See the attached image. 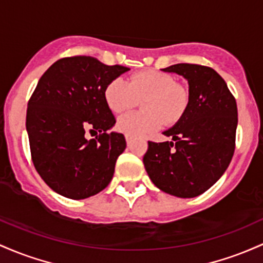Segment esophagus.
<instances>
[{
    "label": "esophagus",
    "instance_id": "obj_1",
    "mask_svg": "<svg viewBox=\"0 0 263 263\" xmlns=\"http://www.w3.org/2000/svg\"><path fill=\"white\" fill-rule=\"evenodd\" d=\"M125 140H126V144H128V146L132 145V138L129 137V135H125Z\"/></svg>",
    "mask_w": 263,
    "mask_h": 263
}]
</instances>
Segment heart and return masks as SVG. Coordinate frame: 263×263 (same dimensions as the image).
Listing matches in <instances>:
<instances>
[{"label":"heart","mask_w":263,"mask_h":263,"mask_svg":"<svg viewBox=\"0 0 263 263\" xmlns=\"http://www.w3.org/2000/svg\"><path fill=\"white\" fill-rule=\"evenodd\" d=\"M108 107L114 113H122L143 99V111H130L118 119L117 129L133 138L158 130L163 123L173 125L186 113L190 104V90L175 82L169 73L161 70H143L130 76L128 81L116 78L104 90Z\"/></svg>","instance_id":"heart-1"}]
</instances>
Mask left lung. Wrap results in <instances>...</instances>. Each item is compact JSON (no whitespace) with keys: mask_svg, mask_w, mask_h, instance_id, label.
<instances>
[{"mask_svg":"<svg viewBox=\"0 0 263 263\" xmlns=\"http://www.w3.org/2000/svg\"><path fill=\"white\" fill-rule=\"evenodd\" d=\"M164 72L187 79L190 104L173 128L174 141H147L144 166L156 187L178 197H195L219 180L235 152L237 105L216 70L201 64L179 63Z\"/></svg>","mask_w":263,"mask_h":263,"instance_id":"left-lung-1","label":"left lung"}]
</instances>
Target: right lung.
<instances>
[{"mask_svg": "<svg viewBox=\"0 0 263 263\" xmlns=\"http://www.w3.org/2000/svg\"><path fill=\"white\" fill-rule=\"evenodd\" d=\"M126 70L89 55H74L54 62L38 81L26 117L31 156L43 181L60 195L87 199L113 178L126 143L123 134L108 133L116 118L104 90ZM87 130L100 135L87 141Z\"/></svg>", "mask_w": 263, "mask_h": 263, "instance_id": "1", "label": "right lung"}]
</instances>
